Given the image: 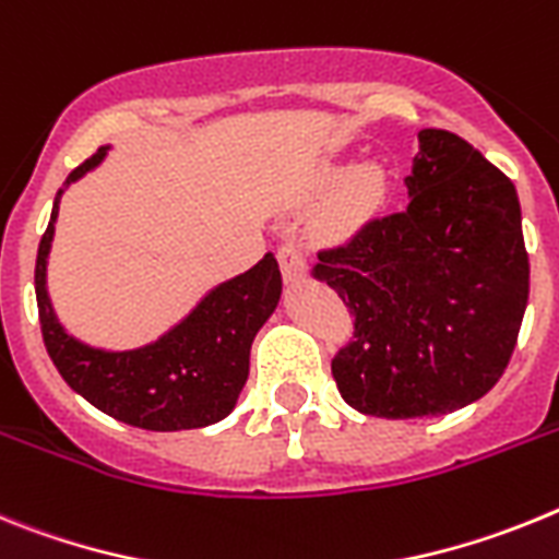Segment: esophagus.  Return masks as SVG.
Segmentation results:
<instances>
[{
    "mask_svg": "<svg viewBox=\"0 0 559 559\" xmlns=\"http://www.w3.org/2000/svg\"><path fill=\"white\" fill-rule=\"evenodd\" d=\"M278 264L286 281H300L307 275V259H304L298 241H284L278 247Z\"/></svg>",
    "mask_w": 559,
    "mask_h": 559,
    "instance_id": "34e87169",
    "label": "esophagus"
}]
</instances>
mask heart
Segmentation results:
<instances>
[{"label": "heart", "mask_w": 559, "mask_h": 559, "mask_svg": "<svg viewBox=\"0 0 559 559\" xmlns=\"http://www.w3.org/2000/svg\"><path fill=\"white\" fill-rule=\"evenodd\" d=\"M382 193H385V177L377 165L354 168L340 186L334 207L329 213V225L340 233L354 230L373 207L380 205Z\"/></svg>", "instance_id": "b5f03b06"}]
</instances>
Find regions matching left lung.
<instances>
[{"label":"left lung","mask_w":559,"mask_h":559,"mask_svg":"<svg viewBox=\"0 0 559 559\" xmlns=\"http://www.w3.org/2000/svg\"><path fill=\"white\" fill-rule=\"evenodd\" d=\"M411 199L318 250L354 314L332 360L360 414L421 419L481 400L507 371L528 300V252L512 179L444 129L419 132Z\"/></svg>","instance_id":"obj_1"}]
</instances>
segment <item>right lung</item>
Here are the masks:
<instances>
[{
	"label": "right lung",
	"instance_id": "1",
	"mask_svg": "<svg viewBox=\"0 0 559 559\" xmlns=\"http://www.w3.org/2000/svg\"><path fill=\"white\" fill-rule=\"evenodd\" d=\"M98 148L67 177V186L104 159ZM50 225L38 241L36 304L47 354L72 391L109 414L143 430H191L225 419L250 373L252 337L281 298V270L273 252L245 275L225 281L179 326L138 352H100L78 343L58 326L45 289Z\"/></svg>",
	"mask_w": 559,
	"mask_h": 559
}]
</instances>
